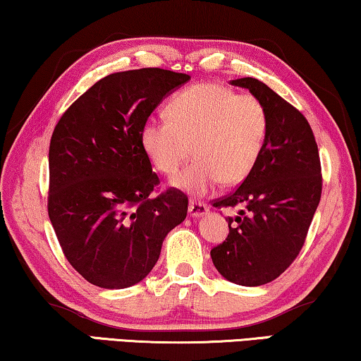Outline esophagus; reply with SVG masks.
<instances>
[{
	"instance_id": "esophagus-1",
	"label": "esophagus",
	"mask_w": 361,
	"mask_h": 361,
	"mask_svg": "<svg viewBox=\"0 0 361 361\" xmlns=\"http://www.w3.org/2000/svg\"><path fill=\"white\" fill-rule=\"evenodd\" d=\"M207 212H208V207L205 205V203L190 200V203H189V215L190 216H193V218L203 216V215H207Z\"/></svg>"
}]
</instances>
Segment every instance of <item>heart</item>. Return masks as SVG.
I'll return each instance as SVG.
<instances>
[{"instance_id": "b5f03b06", "label": "heart", "mask_w": 361, "mask_h": 361, "mask_svg": "<svg viewBox=\"0 0 361 361\" xmlns=\"http://www.w3.org/2000/svg\"><path fill=\"white\" fill-rule=\"evenodd\" d=\"M168 120H146L140 132L145 154L156 171L179 174L176 185L205 193L218 182L244 180L257 164L269 137V114L260 99L218 82H198L177 92L166 107Z\"/></svg>"}]
</instances>
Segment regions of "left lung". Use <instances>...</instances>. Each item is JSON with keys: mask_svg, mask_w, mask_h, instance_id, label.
<instances>
[{"mask_svg": "<svg viewBox=\"0 0 361 361\" xmlns=\"http://www.w3.org/2000/svg\"><path fill=\"white\" fill-rule=\"evenodd\" d=\"M231 82L262 101L269 137L252 172L213 203L243 210L228 218V238L210 255L226 280L259 286L283 274L305 245L321 200V159L310 123L296 107L255 78Z\"/></svg>", "mask_w": 361, "mask_h": 361, "instance_id": "obj_1", "label": "left lung"}]
</instances>
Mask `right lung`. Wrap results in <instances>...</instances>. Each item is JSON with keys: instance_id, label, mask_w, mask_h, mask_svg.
Segmentation results:
<instances>
[{"instance_id": "right-lung-1", "label": "right lung", "mask_w": 361, "mask_h": 361, "mask_svg": "<svg viewBox=\"0 0 361 361\" xmlns=\"http://www.w3.org/2000/svg\"><path fill=\"white\" fill-rule=\"evenodd\" d=\"M189 80L161 68L112 73L55 125L47 208L66 260L92 285L120 290L142 281L187 216L184 192L153 195L159 177L140 132L166 94Z\"/></svg>"}]
</instances>
